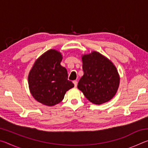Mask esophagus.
Here are the masks:
<instances>
[{"instance_id": "obj_1", "label": "esophagus", "mask_w": 148, "mask_h": 148, "mask_svg": "<svg viewBox=\"0 0 148 148\" xmlns=\"http://www.w3.org/2000/svg\"><path fill=\"white\" fill-rule=\"evenodd\" d=\"M73 84H74V86L75 87H77V81H76V80H74V81H73Z\"/></svg>"}]
</instances>
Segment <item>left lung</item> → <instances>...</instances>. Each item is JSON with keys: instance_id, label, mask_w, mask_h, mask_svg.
Masks as SVG:
<instances>
[{"instance_id": "1", "label": "left lung", "mask_w": 148, "mask_h": 148, "mask_svg": "<svg viewBox=\"0 0 148 148\" xmlns=\"http://www.w3.org/2000/svg\"><path fill=\"white\" fill-rule=\"evenodd\" d=\"M84 76L77 88L95 104L108 102L116 95L120 77L116 67L109 59L98 51L82 56Z\"/></svg>"}]
</instances>
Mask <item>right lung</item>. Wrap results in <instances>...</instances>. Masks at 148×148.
I'll return each instance as SVG.
<instances>
[{
  "instance_id": "obj_1",
  "label": "right lung",
  "mask_w": 148,
  "mask_h": 148,
  "mask_svg": "<svg viewBox=\"0 0 148 148\" xmlns=\"http://www.w3.org/2000/svg\"><path fill=\"white\" fill-rule=\"evenodd\" d=\"M61 52L51 49L40 56L28 76L30 92L35 100L47 106L59 104L67 91L74 87L68 80V72L61 65Z\"/></svg>"
}]
</instances>
